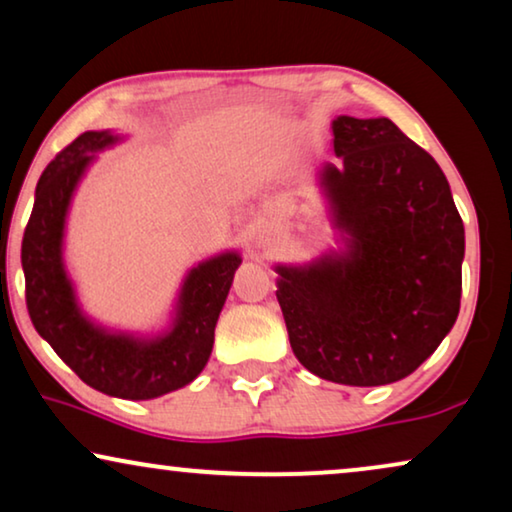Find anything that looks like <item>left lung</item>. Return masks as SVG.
<instances>
[{
	"label": "left lung",
	"mask_w": 512,
	"mask_h": 512,
	"mask_svg": "<svg viewBox=\"0 0 512 512\" xmlns=\"http://www.w3.org/2000/svg\"><path fill=\"white\" fill-rule=\"evenodd\" d=\"M319 186L340 247L275 265L296 359L321 380H403L452 331L464 223L436 160L389 118L338 116Z\"/></svg>",
	"instance_id": "1"
}]
</instances>
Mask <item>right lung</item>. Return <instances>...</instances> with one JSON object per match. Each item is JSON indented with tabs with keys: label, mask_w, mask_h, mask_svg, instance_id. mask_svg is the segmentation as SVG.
Listing matches in <instances>:
<instances>
[{
	"label": "right lung",
	"mask_w": 512,
	"mask_h": 512,
	"mask_svg": "<svg viewBox=\"0 0 512 512\" xmlns=\"http://www.w3.org/2000/svg\"><path fill=\"white\" fill-rule=\"evenodd\" d=\"M111 130H88L41 174L23 235L27 312L37 333L88 387L128 401H149L191 384L207 366L214 328L242 256L223 251L188 270L163 333L135 335L95 324L81 310L65 265L72 198L97 153L121 142Z\"/></svg>",
	"instance_id": "obj_1"
}]
</instances>
